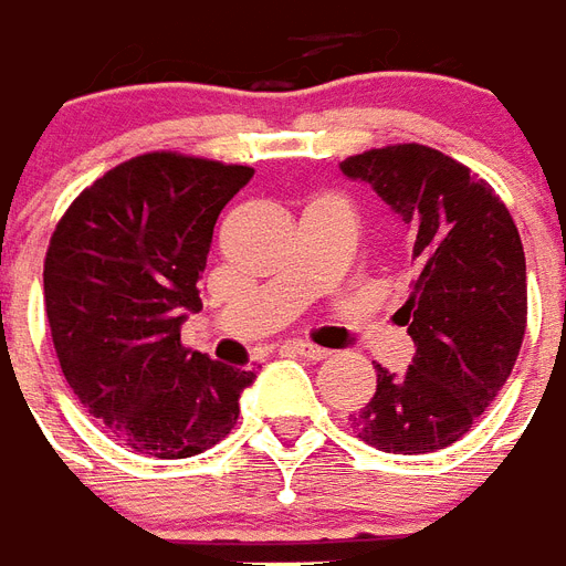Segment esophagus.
Returning <instances> with one entry per match:
<instances>
[{"label":"esophagus","mask_w":566,"mask_h":566,"mask_svg":"<svg viewBox=\"0 0 566 566\" xmlns=\"http://www.w3.org/2000/svg\"><path fill=\"white\" fill-rule=\"evenodd\" d=\"M289 347H292V354L304 356V359H312V361H321L329 356V350H324V347L318 345H310V342H292Z\"/></svg>","instance_id":"1"}]
</instances>
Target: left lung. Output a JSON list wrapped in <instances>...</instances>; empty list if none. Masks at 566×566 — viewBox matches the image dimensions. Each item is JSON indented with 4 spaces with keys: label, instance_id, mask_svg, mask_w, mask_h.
I'll return each instance as SVG.
<instances>
[{
    "label": "left lung",
    "instance_id": "obj_1",
    "mask_svg": "<svg viewBox=\"0 0 566 566\" xmlns=\"http://www.w3.org/2000/svg\"><path fill=\"white\" fill-rule=\"evenodd\" d=\"M368 184L415 239L418 277L403 304L415 356L377 365L354 429L382 453L444 450L491 406L526 333V256L512 212L468 166L427 146H388L338 163Z\"/></svg>",
    "mask_w": 566,
    "mask_h": 566
}]
</instances>
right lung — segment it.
<instances>
[{
	"label": "right lung",
	"mask_w": 566,
	"mask_h": 566,
	"mask_svg": "<svg viewBox=\"0 0 566 566\" xmlns=\"http://www.w3.org/2000/svg\"><path fill=\"white\" fill-rule=\"evenodd\" d=\"M251 178V166L134 157L84 189L49 242L43 295L63 377L137 453L210 450L256 379L180 345L187 310L201 306L216 219Z\"/></svg>",
	"instance_id": "add662e5"
}]
</instances>
